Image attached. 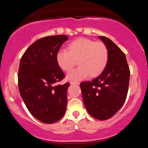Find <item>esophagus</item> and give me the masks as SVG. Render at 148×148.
Masks as SVG:
<instances>
[{"label": "esophagus", "instance_id": "34e87169", "mask_svg": "<svg viewBox=\"0 0 148 148\" xmlns=\"http://www.w3.org/2000/svg\"><path fill=\"white\" fill-rule=\"evenodd\" d=\"M71 85H79V83L77 82H73V81H71Z\"/></svg>", "mask_w": 148, "mask_h": 148}]
</instances>
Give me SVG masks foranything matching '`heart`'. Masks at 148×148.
I'll list each match as a JSON object with an SVG mask.
<instances>
[{"mask_svg": "<svg viewBox=\"0 0 148 148\" xmlns=\"http://www.w3.org/2000/svg\"><path fill=\"white\" fill-rule=\"evenodd\" d=\"M68 51L57 52V62L62 71L69 72L76 65L78 67L67 74L69 80H81L88 76L95 77L101 74L107 66L108 50L102 42H95L87 38L75 40L68 46Z\"/></svg>", "mask_w": 148, "mask_h": 148, "instance_id": "obj_1", "label": "heart"}]
</instances>
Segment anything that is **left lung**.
Wrapping results in <instances>:
<instances>
[{"mask_svg": "<svg viewBox=\"0 0 148 148\" xmlns=\"http://www.w3.org/2000/svg\"><path fill=\"white\" fill-rule=\"evenodd\" d=\"M106 45L109 59L104 71L91 82L80 84L87 111L94 118L110 119L121 108L126 99L130 71L125 53L111 40L99 36Z\"/></svg>", "mask_w": 148, "mask_h": 148, "instance_id": "8db88e82", "label": "left lung"}]
</instances>
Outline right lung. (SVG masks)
Instances as JSON below:
<instances>
[{
	"label": "right lung",
	"mask_w": 148,
	"mask_h": 148,
	"mask_svg": "<svg viewBox=\"0 0 148 148\" xmlns=\"http://www.w3.org/2000/svg\"><path fill=\"white\" fill-rule=\"evenodd\" d=\"M68 38L66 35H56L39 39L27 48L20 61V95L30 113L44 123L59 121L66 112L70 84L54 85L64 77L56 56Z\"/></svg>",
	"instance_id": "1"
}]
</instances>
